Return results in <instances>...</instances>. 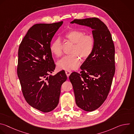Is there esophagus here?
Segmentation results:
<instances>
[{"mask_svg":"<svg viewBox=\"0 0 134 134\" xmlns=\"http://www.w3.org/2000/svg\"><path fill=\"white\" fill-rule=\"evenodd\" d=\"M65 72H66V74L67 77H69V75L71 73V71H70V70H66Z\"/></svg>","mask_w":134,"mask_h":134,"instance_id":"1","label":"esophagus"}]
</instances>
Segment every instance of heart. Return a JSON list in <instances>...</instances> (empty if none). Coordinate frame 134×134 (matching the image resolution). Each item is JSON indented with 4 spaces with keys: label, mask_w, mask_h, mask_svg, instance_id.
<instances>
[{
    "label": "heart",
    "mask_w": 134,
    "mask_h": 134,
    "mask_svg": "<svg viewBox=\"0 0 134 134\" xmlns=\"http://www.w3.org/2000/svg\"><path fill=\"white\" fill-rule=\"evenodd\" d=\"M64 36L67 41L73 43L71 50V54L66 55L57 62V66L60 69L72 70L77 68L81 63V58H88L92 54L94 47V39L91 35H85L81 30L72 29L67 32ZM51 52L56 57L63 54V44L59 38L51 43Z\"/></svg>",
    "instance_id": "obj_1"
}]
</instances>
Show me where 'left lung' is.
Masks as SVG:
<instances>
[{"label": "left lung", "mask_w": 134, "mask_h": 134, "mask_svg": "<svg viewBox=\"0 0 134 134\" xmlns=\"http://www.w3.org/2000/svg\"><path fill=\"white\" fill-rule=\"evenodd\" d=\"M91 27L94 47L90 56L81 66L80 73L72 72V84L77 105L86 111L99 108L106 100L115 72L114 43L106 25L96 17L70 22Z\"/></svg>", "instance_id": "left-lung-1"}]
</instances>
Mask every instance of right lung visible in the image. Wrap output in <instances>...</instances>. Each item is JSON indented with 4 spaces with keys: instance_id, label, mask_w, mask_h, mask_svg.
<instances>
[{
    "instance_id": "1",
    "label": "right lung",
    "mask_w": 134,
    "mask_h": 134,
    "mask_svg": "<svg viewBox=\"0 0 134 134\" xmlns=\"http://www.w3.org/2000/svg\"><path fill=\"white\" fill-rule=\"evenodd\" d=\"M63 23L34 25L18 49L17 72L23 96L29 105L43 112L56 108L62 85L67 79L64 70L50 75L55 67L50 49L51 41Z\"/></svg>"
}]
</instances>
